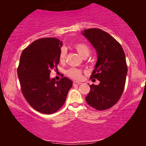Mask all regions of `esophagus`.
Instances as JSON below:
<instances>
[{
	"label": "esophagus",
	"instance_id": "34e87169",
	"mask_svg": "<svg viewBox=\"0 0 146 146\" xmlns=\"http://www.w3.org/2000/svg\"><path fill=\"white\" fill-rule=\"evenodd\" d=\"M80 84H81V82H77V81H74L73 82L74 85H80Z\"/></svg>",
	"mask_w": 146,
	"mask_h": 146
}]
</instances>
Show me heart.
Listing matches in <instances>:
<instances>
[{
  "label": "heart",
  "instance_id": "obj_1",
  "mask_svg": "<svg viewBox=\"0 0 146 146\" xmlns=\"http://www.w3.org/2000/svg\"><path fill=\"white\" fill-rule=\"evenodd\" d=\"M74 48L78 53L83 58H86L90 54V48L89 46L84 42H78L74 44ZM66 56V50L65 48H62L59 54L60 61L63 62L65 61ZM67 75L74 80H80L82 78V71L76 68H71L67 71Z\"/></svg>",
  "mask_w": 146,
  "mask_h": 146
}]
</instances>
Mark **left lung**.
Instances as JSON below:
<instances>
[{
    "mask_svg": "<svg viewBox=\"0 0 146 146\" xmlns=\"http://www.w3.org/2000/svg\"><path fill=\"white\" fill-rule=\"evenodd\" d=\"M97 52L98 60L90 78L100 81L90 85L86 100L97 110H105L115 105L124 89L127 67L123 50L116 40L99 29L82 32Z\"/></svg>",
    "mask_w": 146,
    "mask_h": 146,
    "instance_id": "8db88e82",
    "label": "left lung"
}]
</instances>
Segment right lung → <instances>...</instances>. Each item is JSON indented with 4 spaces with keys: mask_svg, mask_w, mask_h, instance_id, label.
<instances>
[{
    "mask_svg": "<svg viewBox=\"0 0 146 146\" xmlns=\"http://www.w3.org/2000/svg\"><path fill=\"white\" fill-rule=\"evenodd\" d=\"M62 42L55 38L34 41L22 52L17 69L21 90L28 103L39 112L51 114L66 101L72 82L66 77L56 81L50 77L59 63Z\"/></svg>",
    "mask_w": 146,
    "mask_h": 146,
    "instance_id": "1",
    "label": "right lung"
}]
</instances>
